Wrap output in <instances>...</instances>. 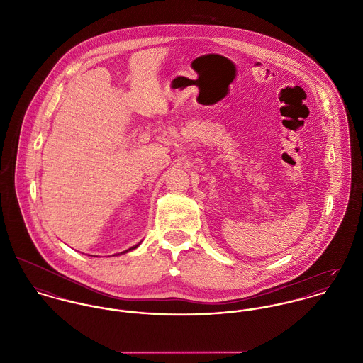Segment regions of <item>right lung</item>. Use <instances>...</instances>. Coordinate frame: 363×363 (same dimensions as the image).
I'll use <instances>...</instances> for the list:
<instances>
[{
    "mask_svg": "<svg viewBox=\"0 0 363 363\" xmlns=\"http://www.w3.org/2000/svg\"><path fill=\"white\" fill-rule=\"evenodd\" d=\"M140 242H142V241H140ZM140 242H139V244H136V245H133V247H130V248H129V250H126V251H123V252H121V254H126V252H129V251H132V250H135V248H138V247H139V245H140ZM116 255H118V254H116Z\"/></svg>",
    "mask_w": 363,
    "mask_h": 363,
    "instance_id": "obj_1",
    "label": "right lung"
}]
</instances>
